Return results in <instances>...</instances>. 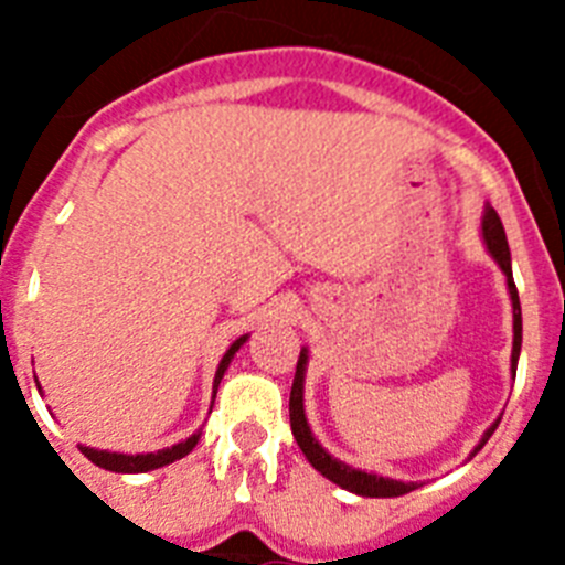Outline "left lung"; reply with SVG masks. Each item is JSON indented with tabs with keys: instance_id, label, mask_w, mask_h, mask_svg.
<instances>
[{
	"instance_id": "obj_1",
	"label": "left lung",
	"mask_w": 565,
	"mask_h": 565,
	"mask_svg": "<svg viewBox=\"0 0 565 565\" xmlns=\"http://www.w3.org/2000/svg\"><path fill=\"white\" fill-rule=\"evenodd\" d=\"M483 239H487L489 254L495 257V263L501 266V271L507 274V286H509V297H512V313H515V342H512V373L518 367V353H521V299H518V288L515 279H512V259H509V246H507V234H503L501 217H498L495 209H487L483 214ZM306 351L299 353L297 362V373H294V384H291V398H288V413H291V433L297 438L299 450L306 452V458L311 461V467L317 472L328 478V481L339 483L348 492H356V495L364 498H398L407 495L413 489H418V483H404V481H393V478H382V476H371V472H362V469H353L348 463L337 461L333 456H328L322 447L317 444V438L311 436V427L306 422V411H302V376H306ZM501 424L498 418L487 433H483L481 444H478L476 450H481L483 444L489 441V436L495 433V427Z\"/></svg>"
}]
</instances>
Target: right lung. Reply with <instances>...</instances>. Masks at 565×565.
Wrapping results in <instances>:
<instances>
[{"label":"right lung","instance_id":"obj_1","mask_svg":"<svg viewBox=\"0 0 565 565\" xmlns=\"http://www.w3.org/2000/svg\"><path fill=\"white\" fill-rule=\"evenodd\" d=\"M243 342H246V337H239L237 342L228 348L226 356L221 359V367H217V373H214V393H217V384H221L223 373H226V367H228V362H232L234 353L239 351V344H243ZM198 438H201V433H194L192 438H186V441H181V444H174V447H167V450L147 452V456H121V452L93 450V447H82V452L89 458V461L96 463V467L109 469V472H149V469L167 467V463H172V461H178V458L189 456V452L194 450Z\"/></svg>","mask_w":565,"mask_h":565}]
</instances>
